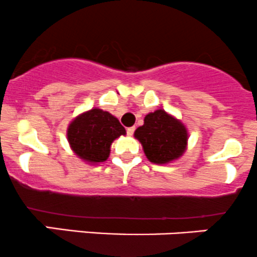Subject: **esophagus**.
Returning a JSON list of instances; mask_svg holds the SVG:
<instances>
[{
	"label": "esophagus",
	"mask_w": 257,
	"mask_h": 257,
	"mask_svg": "<svg viewBox=\"0 0 257 257\" xmlns=\"http://www.w3.org/2000/svg\"><path fill=\"white\" fill-rule=\"evenodd\" d=\"M126 132H127L128 136H132V135H134V132H135V127H134V126H132V127H128L127 130H126Z\"/></svg>",
	"instance_id": "1"
}]
</instances>
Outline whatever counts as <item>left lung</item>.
Returning a JSON list of instances; mask_svg holds the SVG:
<instances>
[{
  "label": "left lung",
  "mask_w": 257,
  "mask_h": 257,
  "mask_svg": "<svg viewBox=\"0 0 257 257\" xmlns=\"http://www.w3.org/2000/svg\"><path fill=\"white\" fill-rule=\"evenodd\" d=\"M135 137L154 164H167L183 156L189 139L184 123L162 109L146 115L145 123L135 131Z\"/></svg>",
  "instance_id": "left-lung-1"
}]
</instances>
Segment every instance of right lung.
Returning a JSON list of instances; mask_svg holds the SVG:
<instances>
[{
  "instance_id": "obj_1",
  "label": "right lung",
  "mask_w": 257,
  "mask_h": 257,
  "mask_svg": "<svg viewBox=\"0 0 257 257\" xmlns=\"http://www.w3.org/2000/svg\"><path fill=\"white\" fill-rule=\"evenodd\" d=\"M121 135H126V130L120 121L98 107L78 115L67 128L71 150L78 158L90 164L105 162L110 146Z\"/></svg>"
}]
</instances>
